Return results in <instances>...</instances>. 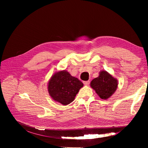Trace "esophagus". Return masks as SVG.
<instances>
[{
    "label": "esophagus",
    "mask_w": 148,
    "mask_h": 148,
    "mask_svg": "<svg viewBox=\"0 0 148 148\" xmlns=\"http://www.w3.org/2000/svg\"><path fill=\"white\" fill-rule=\"evenodd\" d=\"M89 83H90V82H89V81H86V82H83V83H84V84L85 85V86H88V85H89Z\"/></svg>",
    "instance_id": "34e87169"
}]
</instances>
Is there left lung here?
I'll return each mask as SVG.
<instances>
[{"instance_id":"8db88e82","label":"left lung","mask_w":148,"mask_h":148,"mask_svg":"<svg viewBox=\"0 0 148 148\" xmlns=\"http://www.w3.org/2000/svg\"><path fill=\"white\" fill-rule=\"evenodd\" d=\"M90 86L101 99L107 100L117 90L118 81L107 71L101 70L99 77L92 80Z\"/></svg>"}]
</instances>
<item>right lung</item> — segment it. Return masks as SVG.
<instances>
[{
    "instance_id": "obj_1",
    "label": "right lung",
    "mask_w": 148,
    "mask_h": 148,
    "mask_svg": "<svg viewBox=\"0 0 148 148\" xmlns=\"http://www.w3.org/2000/svg\"><path fill=\"white\" fill-rule=\"evenodd\" d=\"M83 86L81 81L64 70L52 75L47 84V90L53 101L66 106L74 101Z\"/></svg>"
}]
</instances>
